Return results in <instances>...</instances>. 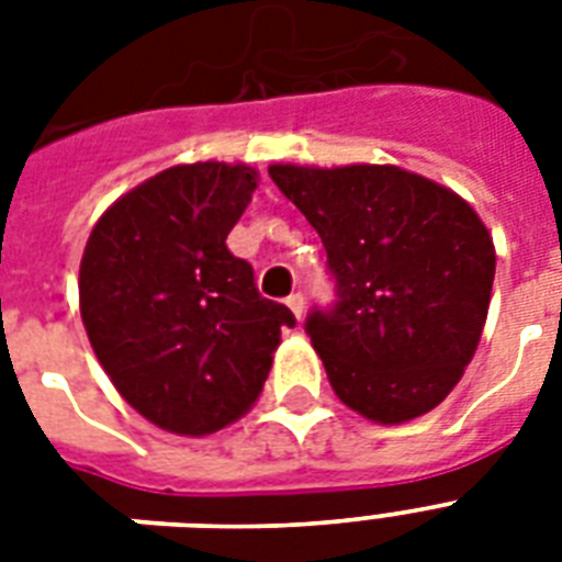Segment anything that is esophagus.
Listing matches in <instances>:
<instances>
[{"label": "esophagus", "instance_id": "1", "mask_svg": "<svg viewBox=\"0 0 562 562\" xmlns=\"http://www.w3.org/2000/svg\"><path fill=\"white\" fill-rule=\"evenodd\" d=\"M285 306H289L291 315L300 321V317H303V312H306V297H303L300 291H294V294H289V297H285Z\"/></svg>", "mask_w": 562, "mask_h": 562}]
</instances>
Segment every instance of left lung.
Returning a JSON list of instances; mask_svg holds the SVG:
<instances>
[{
  "mask_svg": "<svg viewBox=\"0 0 562 562\" xmlns=\"http://www.w3.org/2000/svg\"><path fill=\"white\" fill-rule=\"evenodd\" d=\"M326 247L338 303L306 317L338 400L379 426L437 408L479 350L496 247L461 194L400 166L268 169Z\"/></svg>",
  "mask_w": 562,
  "mask_h": 562,
  "instance_id": "obj_1",
  "label": "left lung"
}]
</instances>
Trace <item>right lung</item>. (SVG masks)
I'll use <instances>...</instances> for the list:
<instances>
[{
    "label": "right lung",
    "mask_w": 562,
    "mask_h": 562,
    "mask_svg": "<svg viewBox=\"0 0 562 562\" xmlns=\"http://www.w3.org/2000/svg\"><path fill=\"white\" fill-rule=\"evenodd\" d=\"M256 187L245 162L171 166L110 203L83 247L78 297L95 359L171 435H212L247 414L294 326L227 250Z\"/></svg>",
    "instance_id": "obj_1"
}]
</instances>
